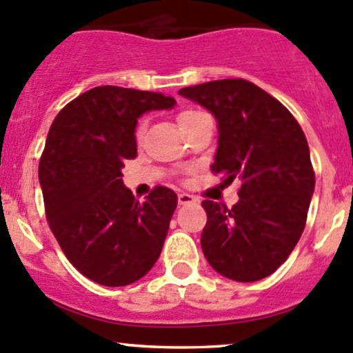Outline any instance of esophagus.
Masks as SVG:
<instances>
[{"mask_svg":"<svg viewBox=\"0 0 353 353\" xmlns=\"http://www.w3.org/2000/svg\"><path fill=\"white\" fill-rule=\"evenodd\" d=\"M177 201H179V205H191V203H196V198L188 193H181L177 196Z\"/></svg>","mask_w":353,"mask_h":353,"instance_id":"obj_1","label":"esophagus"}]
</instances>
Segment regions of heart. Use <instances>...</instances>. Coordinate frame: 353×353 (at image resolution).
<instances>
[{
    "mask_svg": "<svg viewBox=\"0 0 353 353\" xmlns=\"http://www.w3.org/2000/svg\"><path fill=\"white\" fill-rule=\"evenodd\" d=\"M201 114L205 112H201V110H196V109L181 110V112L177 114V124H179V128L183 130V128H186L191 121L196 119V117L201 116ZM141 133H143V124H140V126L137 128V138H140Z\"/></svg>",
    "mask_w": 353,
    "mask_h": 353,
    "instance_id": "1",
    "label": "heart"
}]
</instances>
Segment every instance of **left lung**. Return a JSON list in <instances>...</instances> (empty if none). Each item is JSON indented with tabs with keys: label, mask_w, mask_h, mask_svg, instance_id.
Wrapping results in <instances>:
<instances>
[{
	"label": "left lung",
	"mask_w": 353,
	"mask_h": 353,
	"mask_svg": "<svg viewBox=\"0 0 353 353\" xmlns=\"http://www.w3.org/2000/svg\"><path fill=\"white\" fill-rule=\"evenodd\" d=\"M179 95L212 112L219 147L212 170L241 181L239 201L205 199L201 249L225 279L258 282L294 251L304 230L314 170L295 117L276 99L245 80H216L181 88Z\"/></svg>",
	"instance_id": "1"
}]
</instances>
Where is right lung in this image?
<instances>
[{
	"mask_svg": "<svg viewBox=\"0 0 353 353\" xmlns=\"http://www.w3.org/2000/svg\"><path fill=\"white\" fill-rule=\"evenodd\" d=\"M176 101L104 85L59 110L39 162L46 216L71 265L92 282L124 287L159 259L177 194L155 188L143 203L123 183L137 157L138 119Z\"/></svg>",
	"mask_w": 353,
	"mask_h": 353,
	"instance_id": "add662e5",
	"label": "right lung"
}]
</instances>
